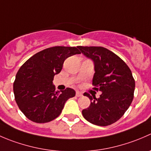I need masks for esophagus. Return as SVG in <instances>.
<instances>
[{"label": "esophagus", "mask_w": 151, "mask_h": 151, "mask_svg": "<svg viewBox=\"0 0 151 151\" xmlns=\"http://www.w3.org/2000/svg\"><path fill=\"white\" fill-rule=\"evenodd\" d=\"M76 96L77 97L83 96V93H82L81 92H80V91H77V92H76Z\"/></svg>", "instance_id": "esophagus-1"}]
</instances>
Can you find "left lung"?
Segmentation results:
<instances>
[{
	"label": "left lung",
	"instance_id": "1",
	"mask_svg": "<svg viewBox=\"0 0 151 151\" xmlns=\"http://www.w3.org/2000/svg\"><path fill=\"white\" fill-rule=\"evenodd\" d=\"M77 47L93 62V89L102 92L98 99L85 93L91 104L82 111L83 117L97 126L112 124L124 115L133 100L135 81L132 71L121 58L104 47Z\"/></svg>",
	"mask_w": 151,
	"mask_h": 151
}]
</instances>
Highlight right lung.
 Segmentation results:
<instances>
[{
  "label": "right lung",
  "instance_id": "obj_1",
  "mask_svg": "<svg viewBox=\"0 0 151 151\" xmlns=\"http://www.w3.org/2000/svg\"><path fill=\"white\" fill-rule=\"evenodd\" d=\"M80 53L74 47H50L35 54L20 67L14 83V93L19 109L29 120L44 123L55 119L67 100L75 96L70 88L55 91L52 81L64 60Z\"/></svg>",
  "mask_w": 151,
  "mask_h": 151
}]
</instances>
